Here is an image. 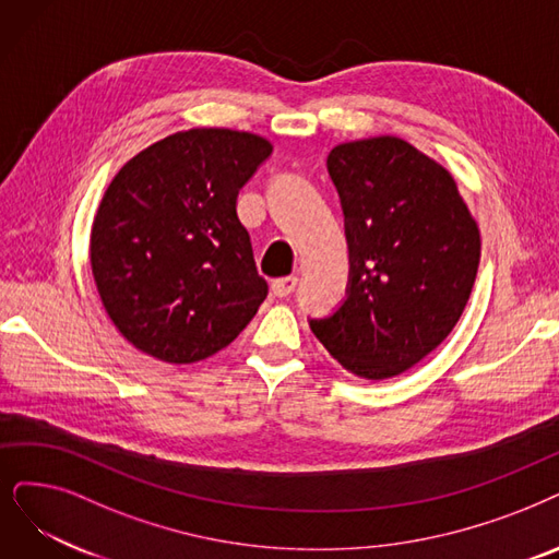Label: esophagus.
I'll use <instances>...</instances> for the list:
<instances>
[{"instance_id": "obj_1", "label": "esophagus", "mask_w": 559, "mask_h": 559, "mask_svg": "<svg viewBox=\"0 0 559 559\" xmlns=\"http://www.w3.org/2000/svg\"><path fill=\"white\" fill-rule=\"evenodd\" d=\"M296 284H298L296 277H277L271 282V292L277 298H286L296 292Z\"/></svg>"}]
</instances>
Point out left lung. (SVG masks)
<instances>
[{
    "label": "left lung",
    "instance_id": "obj_1",
    "mask_svg": "<svg viewBox=\"0 0 559 559\" xmlns=\"http://www.w3.org/2000/svg\"><path fill=\"white\" fill-rule=\"evenodd\" d=\"M348 240L344 305L311 332L346 371L385 381L436 350L459 323L479 267L477 219L452 174L394 135L328 155Z\"/></svg>",
    "mask_w": 559,
    "mask_h": 559
}]
</instances>
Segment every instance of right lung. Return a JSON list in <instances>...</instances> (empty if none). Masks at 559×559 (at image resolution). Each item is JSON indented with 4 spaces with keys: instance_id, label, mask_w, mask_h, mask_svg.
<instances>
[{
    "instance_id": "obj_1",
    "label": "right lung",
    "mask_w": 559,
    "mask_h": 559,
    "mask_svg": "<svg viewBox=\"0 0 559 559\" xmlns=\"http://www.w3.org/2000/svg\"><path fill=\"white\" fill-rule=\"evenodd\" d=\"M273 144L254 132L190 128L130 158L92 225V273L107 317L169 365L229 346L267 296L236 199Z\"/></svg>"
}]
</instances>
